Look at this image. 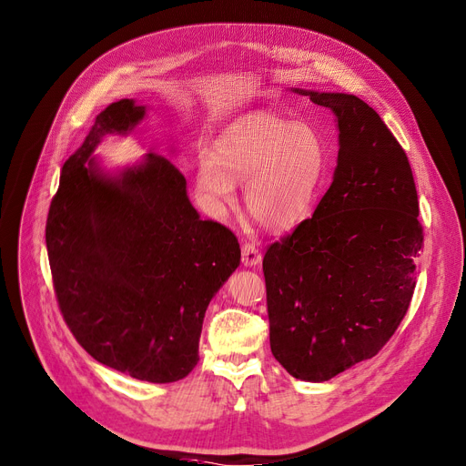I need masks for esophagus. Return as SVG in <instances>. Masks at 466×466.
I'll use <instances>...</instances> for the list:
<instances>
[{"mask_svg":"<svg viewBox=\"0 0 466 466\" xmlns=\"http://www.w3.org/2000/svg\"><path fill=\"white\" fill-rule=\"evenodd\" d=\"M242 263H244V267H256L261 263V252L256 248L254 244L246 242L242 246Z\"/></svg>","mask_w":466,"mask_h":466,"instance_id":"obj_1","label":"esophagus"}]
</instances>
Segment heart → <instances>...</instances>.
<instances>
[{
    "mask_svg": "<svg viewBox=\"0 0 466 466\" xmlns=\"http://www.w3.org/2000/svg\"><path fill=\"white\" fill-rule=\"evenodd\" d=\"M327 173V145L307 122L254 113L216 137L214 152H201L198 187L208 212L224 218L244 182V205L259 224L286 231L309 214Z\"/></svg>",
    "mask_w": 466,
    "mask_h": 466,
    "instance_id": "heart-1",
    "label": "heart"
}]
</instances>
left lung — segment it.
<instances>
[{"instance_id":"obj_1","label":"left lung","mask_w":466,"mask_h":466,"mask_svg":"<svg viewBox=\"0 0 466 466\" xmlns=\"http://www.w3.org/2000/svg\"><path fill=\"white\" fill-rule=\"evenodd\" d=\"M291 92L335 115L339 156L312 218L263 258L270 351L293 378L327 381L397 331L423 231L408 157L374 108L351 94Z\"/></svg>"}]
</instances>
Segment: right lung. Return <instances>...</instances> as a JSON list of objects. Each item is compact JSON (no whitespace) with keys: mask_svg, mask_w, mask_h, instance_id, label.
Wrapping results in <instances>:
<instances>
[{"mask_svg":"<svg viewBox=\"0 0 466 466\" xmlns=\"http://www.w3.org/2000/svg\"><path fill=\"white\" fill-rule=\"evenodd\" d=\"M147 116L108 105L64 163L46 218V252L64 319L92 358L131 378L169 384L199 361L203 318L240 263L237 237L201 220L186 178L159 154L106 171L94 150Z\"/></svg>","mask_w":466,"mask_h":466,"instance_id":"right-lung-1","label":"right lung"}]
</instances>
